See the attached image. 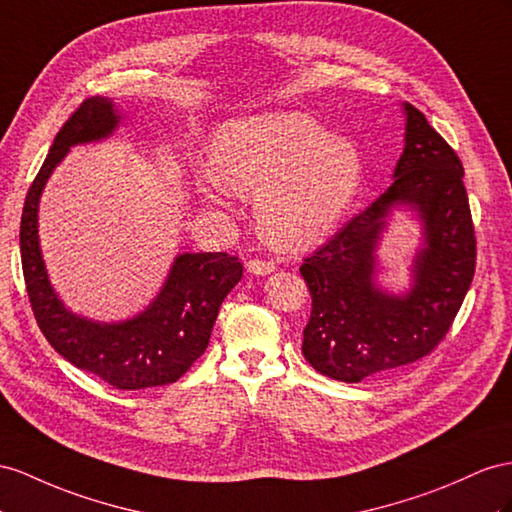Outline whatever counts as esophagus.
Here are the masks:
<instances>
[{"label":"esophagus","instance_id":"1","mask_svg":"<svg viewBox=\"0 0 512 512\" xmlns=\"http://www.w3.org/2000/svg\"><path fill=\"white\" fill-rule=\"evenodd\" d=\"M274 266L272 261H266V259H251L246 264V270L251 272V274H257V277H264V274H270V272H274Z\"/></svg>","mask_w":512,"mask_h":512}]
</instances>
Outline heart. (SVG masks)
<instances>
[{
    "instance_id": "1",
    "label": "heart",
    "mask_w": 512,
    "mask_h": 512,
    "mask_svg": "<svg viewBox=\"0 0 512 512\" xmlns=\"http://www.w3.org/2000/svg\"><path fill=\"white\" fill-rule=\"evenodd\" d=\"M363 181L359 149L333 136L307 114L266 112L222 123L212 142V164L196 175L207 201L233 192L255 194L264 238L298 251L322 242L342 225Z\"/></svg>"
}]
</instances>
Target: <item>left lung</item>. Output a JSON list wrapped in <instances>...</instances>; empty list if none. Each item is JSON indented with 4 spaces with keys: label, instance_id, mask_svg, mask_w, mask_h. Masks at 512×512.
I'll return each mask as SVG.
<instances>
[{
    "label": "left lung",
    "instance_id": "8db88e82",
    "mask_svg": "<svg viewBox=\"0 0 512 512\" xmlns=\"http://www.w3.org/2000/svg\"><path fill=\"white\" fill-rule=\"evenodd\" d=\"M404 116V151L391 186L300 266L311 294L303 355L333 381L361 383L430 355L474 279L476 235L463 164L411 103H404ZM398 204L418 212L425 244L410 292L389 295L373 283L375 246Z\"/></svg>",
    "mask_w": 512,
    "mask_h": 512
}]
</instances>
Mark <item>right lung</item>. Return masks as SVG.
Here are the masks:
<instances>
[{
	"label": "right lung",
	"mask_w": 512,
	"mask_h": 512,
	"mask_svg": "<svg viewBox=\"0 0 512 512\" xmlns=\"http://www.w3.org/2000/svg\"><path fill=\"white\" fill-rule=\"evenodd\" d=\"M119 123L112 99L90 97L62 125L25 196L21 264L34 318L58 355L116 389H147L179 381L203 355L222 300L242 279V264L227 253H183L153 303L125 322H95L64 307L38 244V201L71 147L106 140Z\"/></svg>",
	"instance_id": "1"
}]
</instances>
